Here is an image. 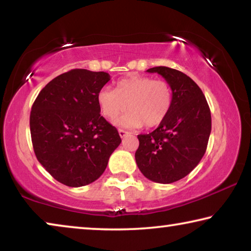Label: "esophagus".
I'll return each mask as SVG.
<instances>
[{"label": "esophagus", "instance_id": "obj_1", "mask_svg": "<svg viewBox=\"0 0 251 251\" xmlns=\"http://www.w3.org/2000/svg\"><path fill=\"white\" fill-rule=\"evenodd\" d=\"M118 134H120V136H121L122 138H124V137H126V136L129 135L128 131H126L124 129H118Z\"/></svg>", "mask_w": 251, "mask_h": 251}]
</instances>
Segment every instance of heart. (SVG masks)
<instances>
[{"instance_id": "1", "label": "heart", "mask_w": 251, "mask_h": 251, "mask_svg": "<svg viewBox=\"0 0 251 251\" xmlns=\"http://www.w3.org/2000/svg\"><path fill=\"white\" fill-rule=\"evenodd\" d=\"M172 90L167 82L145 76H130L117 83L115 91L104 87L97 94L103 115L115 118L124 112L125 115L115 124L127 128H138L159 125L168 115L172 106Z\"/></svg>"}]
</instances>
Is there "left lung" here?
I'll use <instances>...</instances> for the list:
<instances>
[{
	"instance_id": "obj_1",
	"label": "left lung",
	"mask_w": 251,
	"mask_h": 251,
	"mask_svg": "<svg viewBox=\"0 0 251 251\" xmlns=\"http://www.w3.org/2000/svg\"><path fill=\"white\" fill-rule=\"evenodd\" d=\"M166 79L172 106L166 118L150 134L138 135L136 164L148 179L172 184L184 178L205 155L211 131L210 109L201 88L181 72L166 66L147 70Z\"/></svg>"
}]
</instances>
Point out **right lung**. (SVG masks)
<instances>
[{"label": "right lung", "instance_id": "right-lung-1", "mask_svg": "<svg viewBox=\"0 0 251 251\" xmlns=\"http://www.w3.org/2000/svg\"><path fill=\"white\" fill-rule=\"evenodd\" d=\"M105 72L76 69L58 75L37 95L29 116L34 152L57 181L82 187L99 179L122 139L100 116L97 94Z\"/></svg>", "mask_w": 251, "mask_h": 251}]
</instances>
